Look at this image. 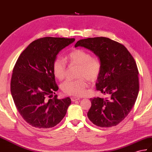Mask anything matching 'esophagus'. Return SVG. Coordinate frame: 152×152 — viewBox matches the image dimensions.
<instances>
[{"mask_svg":"<svg viewBox=\"0 0 152 152\" xmlns=\"http://www.w3.org/2000/svg\"><path fill=\"white\" fill-rule=\"evenodd\" d=\"M79 100H80V98H78V97H75V96L71 97V100H72V102H75V101Z\"/></svg>","mask_w":152,"mask_h":152,"instance_id":"1","label":"esophagus"}]
</instances>
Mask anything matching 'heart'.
<instances>
[{
  "mask_svg": "<svg viewBox=\"0 0 152 152\" xmlns=\"http://www.w3.org/2000/svg\"><path fill=\"white\" fill-rule=\"evenodd\" d=\"M70 63L80 66L77 80H66L61 85L62 91L66 94L81 96L84 94L87 87V79L90 82L96 81L102 71V65L100 60L93 57L91 53L83 49H76L68 56ZM54 75L58 80H63L66 76V63L61 57H57L52 64Z\"/></svg>",
  "mask_w": 152,
  "mask_h": 152,
  "instance_id": "obj_1",
  "label": "heart"
}]
</instances>
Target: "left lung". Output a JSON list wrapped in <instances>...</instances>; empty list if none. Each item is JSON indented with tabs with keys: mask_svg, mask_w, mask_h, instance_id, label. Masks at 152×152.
Segmentation results:
<instances>
[{
	"mask_svg": "<svg viewBox=\"0 0 152 152\" xmlns=\"http://www.w3.org/2000/svg\"><path fill=\"white\" fill-rule=\"evenodd\" d=\"M82 47L97 56L102 65L96 87L109 98H91L87 116L94 125L108 128L122 122L131 111L139 91V71L135 59L124 45L104 37L81 39Z\"/></svg>",
	"mask_w": 152,
	"mask_h": 152,
	"instance_id": "obj_1",
	"label": "left lung"
}]
</instances>
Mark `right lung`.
Here are the masks:
<instances>
[{
	"label": "right lung",
	"mask_w": 152,
	"mask_h": 152,
	"mask_svg": "<svg viewBox=\"0 0 152 152\" xmlns=\"http://www.w3.org/2000/svg\"><path fill=\"white\" fill-rule=\"evenodd\" d=\"M74 38L46 37L34 41L21 53L13 70L11 93L23 119L31 126L47 129L61 121L71 104L69 97L58 99L52 70L54 60Z\"/></svg>",
	"instance_id": "1"
}]
</instances>
